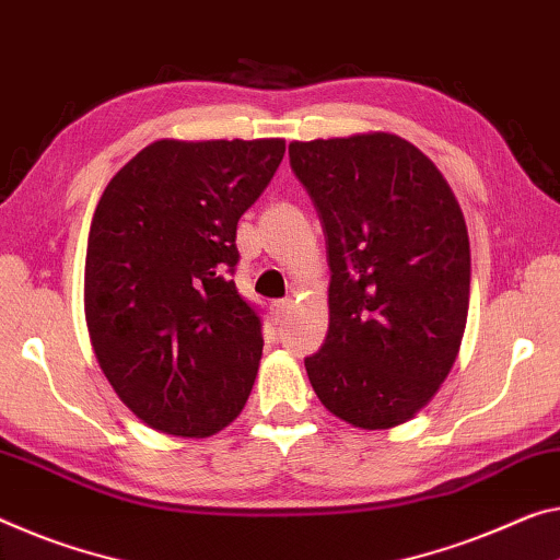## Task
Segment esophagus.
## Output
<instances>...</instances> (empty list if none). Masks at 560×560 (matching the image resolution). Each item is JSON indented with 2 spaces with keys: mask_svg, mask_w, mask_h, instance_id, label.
Wrapping results in <instances>:
<instances>
[{
  "mask_svg": "<svg viewBox=\"0 0 560 560\" xmlns=\"http://www.w3.org/2000/svg\"><path fill=\"white\" fill-rule=\"evenodd\" d=\"M290 307H292V300H275V303L270 305V310H272V317L275 320H282V317H285L288 313H290Z\"/></svg>",
  "mask_w": 560,
  "mask_h": 560,
  "instance_id": "esophagus-1",
  "label": "esophagus"
}]
</instances>
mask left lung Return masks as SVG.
Instances as JSON below:
<instances>
[{"label": "left lung", "instance_id": "left-lung-1", "mask_svg": "<svg viewBox=\"0 0 560 560\" xmlns=\"http://www.w3.org/2000/svg\"><path fill=\"white\" fill-rule=\"evenodd\" d=\"M290 167L320 214L330 325L305 358L332 416L363 430L406 423L458 358L470 243L433 162L390 132L290 142Z\"/></svg>", "mask_w": 560, "mask_h": 560}]
</instances>
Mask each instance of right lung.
I'll use <instances>...</instances> for the list:
<instances>
[{"mask_svg": "<svg viewBox=\"0 0 560 560\" xmlns=\"http://www.w3.org/2000/svg\"><path fill=\"white\" fill-rule=\"evenodd\" d=\"M285 140H158L109 179L84 260V317L102 373L142 423L208 438L250 398L262 323L230 275L237 220Z\"/></svg>", "mask_w": 560, "mask_h": 560, "instance_id": "1", "label": "right lung"}]
</instances>
